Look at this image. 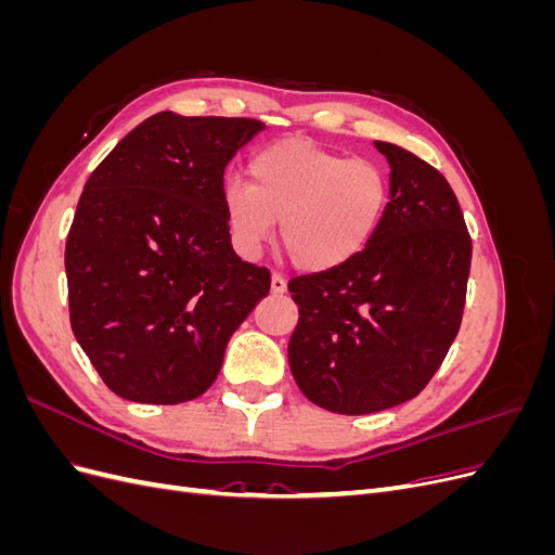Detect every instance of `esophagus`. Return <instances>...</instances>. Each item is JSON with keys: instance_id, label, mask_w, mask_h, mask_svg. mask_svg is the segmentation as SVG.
I'll list each match as a JSON object with an SVG mask.
<instances>
[{"instance_id": "34e87169", "label": "esophagus", "mask_w": 555, "mask_h": 555, "mask_svg": "<svg viewBox=\"0 0 555 555\" xmlns=\"http://www.w3.org/2000/svg\"><path fill=\"white\" fill-rule=\"evenodd\" d=\"M271 292L273 294H284V292H287V278H284L282 273H273L271 275Z\"/></svg>"}]
</instances>
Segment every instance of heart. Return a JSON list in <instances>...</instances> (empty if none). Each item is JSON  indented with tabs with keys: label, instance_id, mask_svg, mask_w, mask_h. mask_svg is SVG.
Instances as JSON below:
<instances>
[{
	"label": "heart",
	"instance_id": "1",
	"mask_svg": "<svg viewBox=\"0 0 555 555\" xmlns=\"http://www.w3.org/2000/svg\"><path fill=\"white\" fill-rule=\"evenodd\" d=\"M249 184L231 180L224 210L245 249L263 245L280 222V245L298 268L331 271L373 241L389 204V176L373 159H347L306 139L257 150Z\"/></svg>",
	"mask_w": 555,
	"mask_h": 555
}]
</instances>
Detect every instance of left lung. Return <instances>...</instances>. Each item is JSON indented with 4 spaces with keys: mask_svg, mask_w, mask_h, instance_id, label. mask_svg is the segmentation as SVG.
<instances>
[{
    "mask_svg": "<svg viewBox=\"0 0 555 555\" xmlns=\"http://www.w3.org/2000/svg\"><path fill=\"white\" fill-rule=\"evenodd\" d=\"M375 145L391 164V201L373 241L338 268L289 282L292 375L338 414L382 412L424 391L461 328L473 259L447 178L405 147Z\"/></svg>",
    "mask_w": 555,
    "mask_h": 555,
    "instance_id": "1",
    "label": "left lung"
}]
</instances>
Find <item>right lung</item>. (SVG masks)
I'll use <instances>...</instances> for the list:
<instances>
[{"instance_id":"add662e5","label":"right lung","mask_w":555,"mask_h":555,"mask_svg":"<svg viewBox=\"0 0 555 555\" xmlns=\"http://www.w3.org/2000/svg\"><path fill=\"white\" fill-rule=\"evenodd\" d=\"M263 122L147 117L96 166L66 236L69 317L113 393L178 405L210 389L227 343L271 289L231 247L224 169Z\"/></svg>"}]
</instances>
